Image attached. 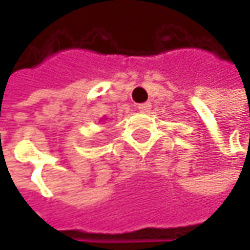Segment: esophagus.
I'll return each mask as SVG.
<instances>
[{"label": "esophagus", "mask_w": 250, "mask_h": 250, "mask_svg": "<svg viewBox=\"0 0 250 250\" xmlns=\"http://www.w3.org/2000/svg\"><path fill=\"white\" fill-rule=\"evenodd\" d=\"M139 111L140 112H149L150 108H151V104L150 103H143V104H139Z\"/></svg>", "instance_id": "obj_1"}]
</instances>
